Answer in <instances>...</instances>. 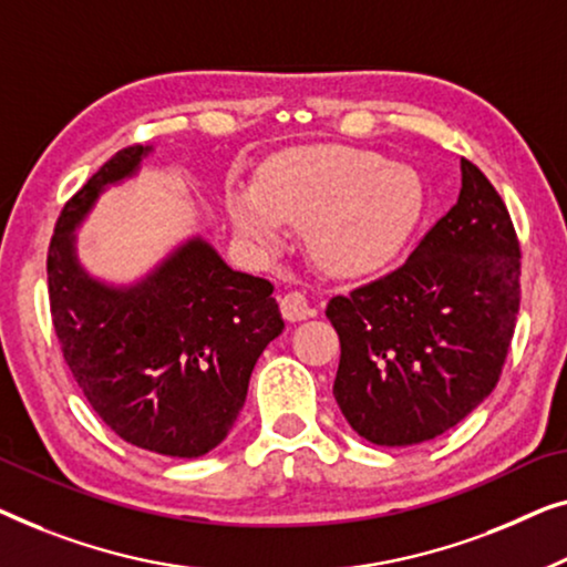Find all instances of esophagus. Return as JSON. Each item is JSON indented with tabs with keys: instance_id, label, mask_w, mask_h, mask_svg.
<instances>
[{
	"instance_id": "34e87169",
	"label": "esophagus",
	"mask_w": 567,
	"mask_h": 567,
	"mask_svg": "<svg viewBox=\"0 0 567 567\" xmlns=\"http://www.w3.org/2000/svg\"><path fill=\"white\" fill-rule=\"evenodd\" d=\"M280 310L282 316L287 318V321H302V318H308L313 310H310V302L302 292L292 290V292H285L280 298Z\"/></svg>"
}]
</instances>
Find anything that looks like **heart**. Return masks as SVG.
<instances>
[{
    "instance_id": "1",
    "label": "heart",
    "mask_w": 567,
    "mask_h": 567,
    "mask_svg": "<svg viewBox=\"0 0 567 567\" xmlns=\"http://www.w3.org/2000/svg\"><path fill=\"white\" fill-rule=\"evenodd\" d=\"M236 234L259 251L302 228L306 251L323 275L364 280L401 257L424 215V185L405 164L352 146H313L265 164L254 187H230Z\"/></svg>"
}]
</instances>
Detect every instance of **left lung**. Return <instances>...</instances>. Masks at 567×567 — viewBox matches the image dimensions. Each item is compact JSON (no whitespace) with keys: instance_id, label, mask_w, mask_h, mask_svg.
<instances>
[{"instance_id":"8db88e82","label":"left lung","mask_w":567,"mask_h":567,"mask_svg":"<svg viewBox=\"0 0 567 567\" xmlns=\"http://www.w3.org/2000/svg\"><path fill=\"white\" fill-rule=\"evenodd\" d=\"M450 213L403 267L329 300L333 398L362 440L409 446L457 426L496 388L519 313L522 254L485 174L460 162Z\"/></svg>"}]
</instances>
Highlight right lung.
Wrapping results in <instances>:
<instances>
[{"label":"right lung","instance_id":"obj_1","mask_svg":"<svg viewBox=\"0 0 567 567\" xmlns=\"http://www.w3.org/2000/svg\"><path fill=\"white\" fill-rule=\"evenodd\" d=\"M151 154L117 151L63 207L48 295L63 360L97 416L141 450L193 460L228 436L254 364L285 321L272 282L230 269L200 236L182 238L131 282L82 265L76 230Z\"/></svg>","mask_w":567,"mask_h":567}]
</instances>
